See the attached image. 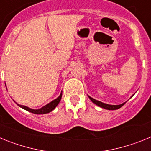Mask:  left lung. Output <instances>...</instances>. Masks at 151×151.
Returning a JSON list of instances; mask_svg holds the SVG:
<instances>
[{
  "label": "left lung",
  "mask_w": 151,
  "mask_h": 151,
  "mask_svg": "<svg viewBox=\"0 0 151 151\" xmlns=\"http://www.w3.org/2000/svg\"><path fill=\"white\" fill-rule=\"evenodd\" d=\"M88 97L90 98L91 101L94 103V104H95L96 105L101 106V107H102V108H104V109H106V110H117V109H119V108L122 107V106L125 104V103H124V104H119V105L106 104H104V103H102V102H101V101H97V100L94 99V98H92V97H91L90 96H88Z\"/></svg>",
  "instance_id": "left-lung-1"
}]
</instances>
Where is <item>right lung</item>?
<instances>
[{
	"mask_svg": "<svg viewBox=\"0 0 151 151\" xmlns=\"http://www.w3.org/2000/svg\"><path fill=\"white\" fill-rule=\"evenodd\" d=\"M61 97H62V93L60 94V95L57 97V99L54 100L53 101H51L50 103H49L48 104L45 105V106H43L41 109H38V110H32V109H30L29 107H27L26 106H22V105L18 104L19 106L22 107L24 110H27V111L30 112V113H35V114H45V113H48L50 112H51L52 110H54V108L58 105V104L60 103L61 100Z\"/></svg>",
	"mask_w": 151,
	"mask_h": 151,
	"instance_id": "add662e5",
	"label": "right lung"
}]
</instances>
